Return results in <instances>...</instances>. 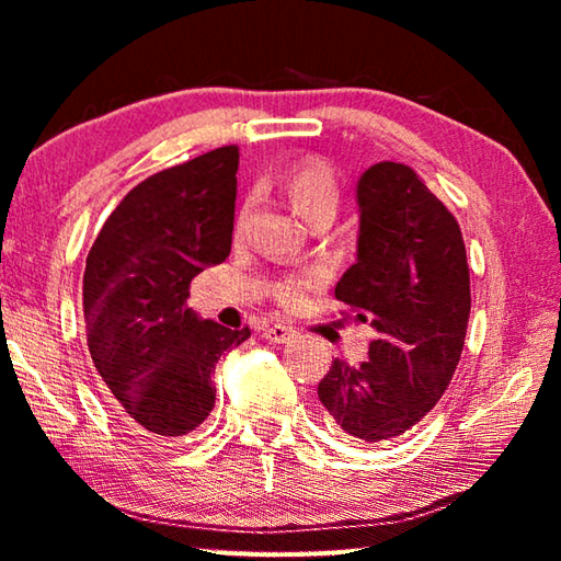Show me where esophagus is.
Here are the masks:
<instances>
[{
	"instance_id": "obj_1",
	"label": "esophagus",
	"mask_w": 561,
	"mask_h": 561,
	"mask_svg": "<svg viewBox=\"0 0 561 561\" xmlns=\"http://www.w3.org/2000/svg\"><path fill=\"white\" fill-rule=\"evenodd\" d=\"M294 336H297V329L284 324H272L264 329V339L272 341V344H289Z\"/></svg>"
}]
</instances>
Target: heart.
I'll return each instance as SVG.
<instances>
[{"mask_svg":"<svg viewBox=\"0 0 561 561\" xmlns=\"http://www.w3.org/2000/svg\"><path fill=\"white\" fill-rule=\"evenodd\" d=\"M282 190L294 210L311 225H329L339 215L341 201H344L336 170L319 158L301 160V163L289 168L287 175L282 178ZM242 217L244 215H240V222ZM314 274L284 279L274 287V301L284 309H297L307 299V291L314 287Z\"/></svg>","mask_w":561,"mask_h":561,"instance_id":"1","label":"heart"}]
</instances>
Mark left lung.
I'll use <instances>...</instances> for the list:
<instances>
[{"instance_id": "1", "label": "left lung", "mask_w": 561, "mask_h": 561, "mask_svg": "<svg viewBox=\"0 0 561 561\" xmlns=\"http://www.w3.org/2000/svg\"><path fill=\"white\" fill-rule=\"evenodd\" d=\"M358 207V260L334 297L378 336L358 366L336 358L317 393L351 438L386 443L411 431L453 381L470 319V270L458 220L413 168L391 160L368 168Z\"/></svg>"}]
</instances>
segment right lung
Listing matches in <instances>:
<instances>
[{
    "label": "right lung",
    "instance_id": "1",
    "mask_svg": "<svg viewBox=\"0 0 561 561\" xmlns=\"http://www.w3.org/2000/svg\"><path fill=\"white\" fill-rule=\"evenodd\" d=\"M240 148L222 146L146 178L103 222L83 272L89 351L130 423L178 438L215 408L210 376L250 327L187 307L190 282L232 247Z\"/></svg>",
    "mask_w": 561,
    "mask_h": 561
}]
</instances>
